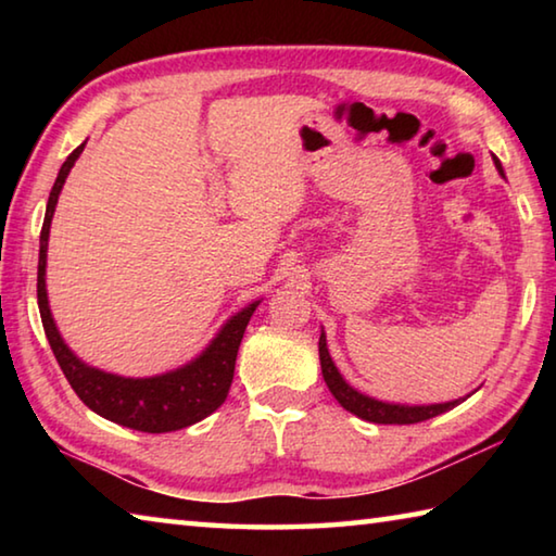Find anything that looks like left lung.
I'll return each mask as SVG.
<instances>
[{"label": "left lung", "instance_id": "left-lung-1", "mask_svg": "<svg viewBox=\"0 0 556 556\" xmlns=\"http://www.w3.org/2000/svg\"><path fill=\"white\" fill-rule=\"evenodd\" d=\"M495 166L497 172L503 174V166L501 162L495 159ZM318 357H321V372H324V380L328 384V390H331L333 397L338 400L343 409H348L355 417H361L365 421H372V425H417V421H427L431 417H439V414H444L448 409H454L456 404H460L464 400H454V402H441V404H394V402H380L375 397H368V394L357 392L355 388H351L343 380V375L338 372L336 363L331 361V353H328V345H326V333L321 331V338H318Z\"/></svg>", "mask_w": 556, "mask_h": 556}]
</instances>
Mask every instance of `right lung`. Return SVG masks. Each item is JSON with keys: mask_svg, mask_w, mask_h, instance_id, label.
<instances>
[{"mask_svg": "<svg viewBox=\"0 0 556 556\" xmlns=\"http://www.w3.org/2000/svg\"><path fill=\"white\" fill-rule=\"evenodd\" d=\"M83 142L73 154L65 159L59 178L51 188L49 203H46V218L41 228V248H39V281H36V294H39V312L43 321L46 338H49L51 351L59 361L65 380L71 382L75 394L83 404L105 417L115 425L147 431V434H164L191 427L220 407L228 397L235 357L244 336V328L250 324V316L255 314L260 301H252L242 312L228 318L218 336L213 338L205 351L186 363L184 368L172 372L154 375V378H122L105 370L92 368L75 355L55 328V321L49 308V294H46V250H49V230L53 220L55 203H59L61 188L68 178L73 164L83 154Z\"/></svg>", "mask_w": 556, "mask_h": 556, "instance_id": "1", "label": "right lung"}]
</instances>
